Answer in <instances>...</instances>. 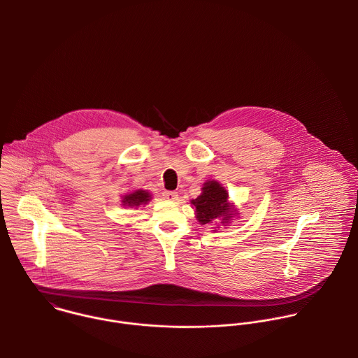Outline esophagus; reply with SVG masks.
Here are the masks:
<instances>
[{
	"instance_id": "obj_1",
	"label": "esophagus",
	"mask_w": 358,
	"mask_h": 358,
	"mask_svg": "<svg viewBox=\"0 0 358 358\" xmlns=\"http://www.w3.org/2000/svg\"><path fill=\"white\" fill-rule=\"evenodd\" d=\"M162 197L168 201H175L178 199V193L176 192H164Z\"/></svg>"
}]
</instances>
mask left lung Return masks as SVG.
Segmentation results:
<instances>
[{
	"instance_id": "8db88e82",
	"label": "left lung",
	"mask_w": 358,
	"mask_h": 358,
	"mask_svg": "<svg viewBox=\"0 0 358 358\" xmlns=\"http://www.w3.org/2000/svg\"><path fill=\"white\" fill-rule=\"evenodd\" d=\"M197 212V219L201 224L210 223L219 217L222 223H227L231 217L229 213L230 206L227 203V193L226 190L215 180L206 182L203 187V194L199 196L196 200L192 201Z\"/></svg>"
}]
</instances>
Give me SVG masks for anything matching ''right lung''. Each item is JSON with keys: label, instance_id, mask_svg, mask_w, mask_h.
<instances>
[{"label": "right lung", "instance_id": "obj_1", "mask_svg": "<svg viewBox=\"0 0 358 358\" xmlns=\"http://www.w3.org/2000/svg\"><path fill=\"white\" fill-rule=\"evenodd\" d=\"M148 201H150V194L143 190H136L132 194L125 196L122 200L124 205H128V206H139V205L146 204Z\"/></svg>", "mask_w": 358, "mask_h": 358}]
</instances>
